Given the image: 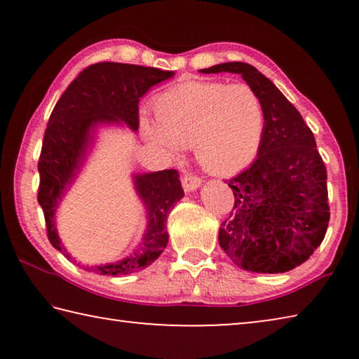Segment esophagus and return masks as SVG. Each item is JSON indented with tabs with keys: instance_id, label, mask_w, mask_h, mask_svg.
I'll return each instance as SVG.
<instances>
[{
	"instance_id": "obj_1",
	"label": "esophagus",
	"mask_w": 359,
	"mask_h": 359,
	"mask_svg": "<svg viewBox=\"0 0 359 359\" xmlns=\"http://www.w3.org/2000/svg\"><path fill=\"white\" fill-rule=\"evenodd\" d=\"M203 179L198 177L196 174H187L184 179H182V185H184V190L185 191H193L196 190V188L201 185Z\"/></svg>"
}]
</instances>
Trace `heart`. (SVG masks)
Returning <instances> with one entry per match:
<instances>
[{"instance_id": "b5f03b06", "label": "heart", "mask_w": 359, "mask_h": 359, "mask_svg": "<svg viewBox=\"0 0 359 359\" xmlns=\"http://www.w3.org/2000/svg\"><path fill=\"white\" fill-rule=\"evenodd\" d=\"M155 120L141 118L154 147L179 156L193 147L199 165L217 175L242 171L257 158L264 135V107L247 83L184 82L158 95Z\"/></svg>"}]
</instances>
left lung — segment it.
<instances>
[{"instance_id": "1", "label": "left lung", "mask_w": 359, "mask_h": 359, "mask_svg": "<svg viewBox=\"0 0 359 359\" xmlns=\"http://www.w3.org/2000/svg\"><path fill=\"white\" fill-rule=\"evenodd\" d=\"M204 74L234 72L259 95L264 135L250 168L228 180L234 208L218 242L241 269L278 274L311 258L330 223L326 168L297 109L255 66L215 65Z\"/></svg>"}]
</instances>
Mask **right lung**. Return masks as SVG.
Listing matches in <instances>:
<instances>
[{
    "mask_svg": "<svg viewBox=\"0 0 359 359\" xmlns=\"http://www.w3.org/2000/svg\"><path fill=\"white\" fill-rule=\"evenodd\" d=\"M172 71L125 63H95L85 68L53 107L39 155L38 203L44 212L47 238L66 258L65 247L55 231L57 204L82 165L92 139L90 131L101 121H125L139 128V100L150 87L172 77ZM135 185L149 212V224L142 244L130 258L117 264L87 267L102 276L131 274L144 269L160 257L168 245L166 222L174 204L184 196L175 169L135 175Z\"/></svg>",
    "mask_w": 359,
    "mask_h": 359,
    "instance_id": "1",
    "label": "right lung"
}]
</instances>
